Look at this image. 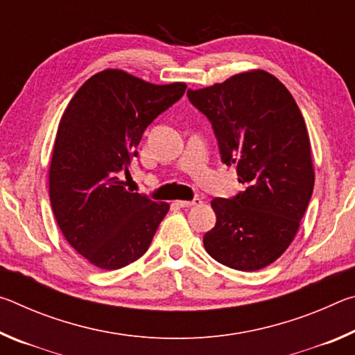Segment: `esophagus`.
Returning <instances> with one entry per match:
<instances>
[{
	"instance_id": "esophagus-1",
	"label": "esophagus",
	"mask_w": 355,
	"mask_h": 355,
	"mask_svg": "<svg viewBox=\"0 0 355 355\" xmlns=\"http://www.w3.org/2000/svg\"><path fill=\"white\" fill-rule=\"evenodd\" d=\"M202 200L200 199H192V200H177V205L182 207V208H189V207H194V205H199Z\"/></svg>"
}]
</instances>
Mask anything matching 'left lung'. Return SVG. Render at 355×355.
Wrapping results in <instances>:
<instances>
[{
	"label": "left lung",
	"mask_w": 355,
	"mask_h": 355,
	"mask_svg": "<svg viewBox=\"0 0 355 355\" xmlns=\"http://www.w3.org/2000/svg\"><path fill=\"white\" fill-rule=\"evenodd\" d=\"M188 98L211 122L222 163L235 164L245 186L232 199H213L216 225L203 236L205 250L238 271L266 268L290 248L315 186L299 106L264 70L189 89Z\"/></svg>",
	"instance_id": "1"
}]
</instances>
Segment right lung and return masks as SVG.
<instances>
[{
    "label": "right lung",
    "mask_w": 355,
    "mask_h": 355,
    "mask_svg": "<svg viewBox=\"0 0 355 355\" xmlns=\"http://www.w3.org/2000/svg\"><path fill=\"white\" fill-rule=\"evenodd\" d=\"M184 83L152 84L119 69L78 89L59 122L48 172L50 202L64 238L100 269L146 254L169 203L131 192L119 178L153 120L183 97Z\"/></svg>",
    "instance_id": "1"
}]
</instances>
